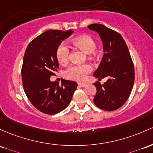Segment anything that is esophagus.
I'll use <instances>...</instances> for the list:
<instances>
[{"label": "esophagus", "instance_id": "obj_1", "mask_svg": "<svg viewBox=\"0 0 153 153\" xmlns=\"http://www.w3.org/2000/svg\"><path fill=\"white\" fill-rule=\"evenodd\" d=\"M78 85L81 87H85L87 85L86 83H78Z\"/></svg>", "mask_w": 153, "mask_h": 153}]
</instances>
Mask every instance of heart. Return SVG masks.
I'll use <instances>...</instances> for the list:
<instances>
[{"instance_id":"heart-1","label":"heart","mask_w":153,"mask_h":153,"mask_svg":"<svg viewBox=\"0 0 153 153\" xmlns=\"http://www.w3.org/2000/svg\"><path fill=\"white\" fill-rule=\"evenodd\" d=\"M76 47L83 50L86 53H91L95 51L97 48L96 42L89 36H80L74 38L71 41ZM56 59L62 65H65L68 62L70 57V50L65 43H62L58 46L56 52ZM92 71V67L89 64L84 65H73L70 66L65 71V75L69 79L83 81L85 79L87 75Z\"/></svg>"}]
</instances>
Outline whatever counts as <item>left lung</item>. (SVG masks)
I'll list each match as a JSON object with an SVG mask.
<instances>
[{
  "label": "left lung",
  "mask_w": 153,
  "mask_h": 153,
  "mask_svg": "<svg viewBox=\"0 0 153 153\" xmlns=\"http://www.w3.org/2000/svg\"><path fill=\"white\" fill-rule=\"evenodd\" d=\"M88 29L100 35L103 43L104 56L94 75L107 78L103 85L94 83L97 94L95 105L106 111H113L122 107L131 94L134 82V64L126 43L122 36L101 24H92Z\"/></svg>",
  "instance_id": "obj_1"
}]
</instances>
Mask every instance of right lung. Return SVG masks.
<instances>
[{
	"instance_id": "right-lung-1",
	"label": "right lung",
	"mask_w": 153,
	"mask_h": 153,
	"mask_svg": "<svg viewBox=\"0 0 153 153\" xmlns=\"http://www.w3.org/2000/svg\"><path fill=\"white\" fill-rule=\"evenodd\" d=\"M73 33L72 30H47L30 42L25 51L22 68L23 88L32 105L45 114L54 115L65 110L78 86L71 80H62L61 85L50 80L59 68L56 49Z\"/></svg>"
}]
</instances>
